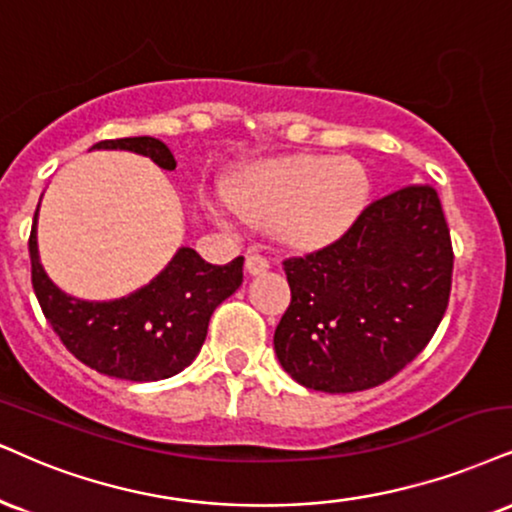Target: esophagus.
I'll return each mask as SVG.
<instances>
[{
    "label": "esophagus",
    "mask_w": 512,
    "mask_h": 512,
    "mask_svg": "<svg viewBox=\"0 0 512 512\" xmlns=\"http://www.w3.org/2000/svg\"><path fill=\"white\" fill-rule=\"evenodd\" d=\"M270 268V261L261 254H249L246 256V273L249 275H261Z\"/></svg>",
    "instance_id": "1"
}]
</instances>
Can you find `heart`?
<instances>
[{
	"mask_svg": "<svg viewBox=\"0 0 512 512\" xmlns=\"http://www.w3.org/2000/svg\"><path fill=\"white\" fill-rule=\"evenodd\" d=\"M370 192V173L361 161L294 156L246 175L232 201L251 223H280L282 239L296 249H320L351 230Z\"/></svg>",
	"mask_w": 512,
	"mask_h": 512,
	"instance_id": "obj_1",
	"label": "heart"
}]
</instances>
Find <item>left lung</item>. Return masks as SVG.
Listing matches in <instances>:
<instances>
[{
	"mask_svg": "<svg viewBox=\"0 0 512 512\" xmlns=\"http://www.w3.org/2000/svg\"><path fill=\"white\" fill-rule=\"evenodd\" d=\"M292 304L275 353L306 389L351 394L391 380L430 344L451 294L453 249L430 185L372 201L337 242L287 258Z\"/></svg>",
	"mask_w": 512,
	"mask_h": 512,
	"instance_id": "left-lung-1",
	"label": "left lung"
}]
</instances>
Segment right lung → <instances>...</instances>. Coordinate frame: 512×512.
<instances>
[{"label": "right lung", "instance_id": "add662e5", "mask_svg": "<svg viewBox=\"0 0 512 512\" xmlns=\"http://www.w3.org/2000/svg\"><path fill=\"white\" fill-rule=\"evenodd\" d=\"M92 149L135 151L163 170H175L173 154L156 137L104 140ZM37 211L28 242L37 301L63 346L102 375L130 382L178 375L201 351L213 311L242 285L244 256L211 266L194 249L180 246L168 266L137 292L113 301L75 299L44 273L37 251Z\"/></svg>", "mask_w": 512, "mask_h": 512}]
</instances>
